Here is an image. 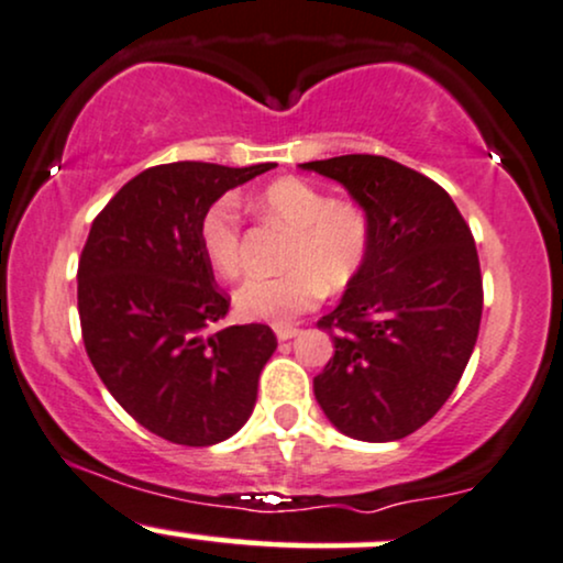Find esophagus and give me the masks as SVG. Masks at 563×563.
Segmentation results:
<instances>
[{"instance_id":"34e87169","label":"esophagus","mask_w":563,"mask_h":563,"mask_svg":"<svg viewBox=\"0 0 563 563\" xmlns=\"http://www.w3.org/2000/svg\"><path fill=\"white\" fill-rule=\"evenodd\" d=\"M274 332H276V340L287 342V340H292V336L300 334V329H297V327H274Z\"/></svg>"}]
</instances>
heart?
<instances>
[{"label": "heart", "mask_w": 563, "mask_h": 563, "mask_svg": "<svg viewBox=\"0 0 563 563\" xmlns=\"http://www.w3.org/2000/svg\"><path fill=\"white\" fill-rule=\"evenodd\" d=\"M263 221L292 231L279 276H255L236 289V313L253 321L287 323L316 308L321 297L358 279L374 244V221L358 200H336L308 178L284 176L255 200ZM200 244L208 263L227 279L244 271V221L240 205L221 197L205 210Z\"/></svg>", "instance_id": "heart-1"}]
</instances>
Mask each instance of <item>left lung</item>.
<instances>
[{"instance_id": "1", "label": "left lung", "mask_w": 563, "mask_h": 563, "mask_svg": "<svg viewBox=\"0 0 563 563\" xmlns=\"http://www.w3.org/2000/svg\"><path fill=\"white\" fill-rule=\"evenodd\" d=\"M334 178L374 221L358 279L319 329L334 355L313 393L342 434L408 438L461 382L482 321V274L472 229L438 181L382 155L302 163Z\"/></svg>"}]
</instances>
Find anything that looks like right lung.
Wrapping results in <instances>:
<instances>
[{"label":"right lung","mask_w":563,"mask_h":563,"mask_svg":"<svg viewBox=\"0 0 563 563\" xmlns=\"http://www.w3.org/2000/svg\"><path fill=\"white\" fill-rule=\"evenodd\" d=\"M274 163H168L99 210L78 261V319L91 366L157 438L205 448L240 432L276 350L266 323L227 327L229 297L202 253L200 221L223 191Z\"/></svg>","instance_id":"obj_1"}]
</instances>
